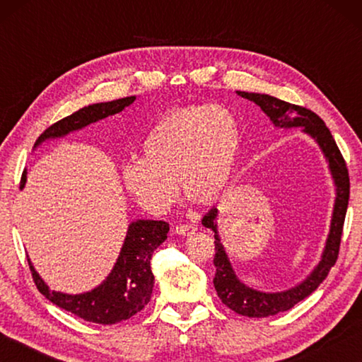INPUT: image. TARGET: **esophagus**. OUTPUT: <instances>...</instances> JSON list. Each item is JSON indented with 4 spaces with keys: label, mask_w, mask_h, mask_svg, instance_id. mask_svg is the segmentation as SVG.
Wrapping results in <instances>:
<instances>
[{
    "label": "esophagus",
    "mask_w": 362,
    "mask_h": 362,
    "mask_svg": "<svg viewBox=\"0 0 362 362\" xmlns=\"http://www.w3.org/2000/svg\"><path fill=\"white\" fill-rule=\"evenodd\" d=\"M194 231H198V225H194V223H180V225H175V233H177V235L188 236V235H193Z\"/></svg>",
    "instance_id": "esophagus-1"
}]
</instances>
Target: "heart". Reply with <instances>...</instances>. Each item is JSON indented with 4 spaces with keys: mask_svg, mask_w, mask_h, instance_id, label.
<instances>
[{
    "mask_svg": "<svg viewBox=\"0 0 362 362\" xmlns=\"http://www.w3.org/2000/svg\"><path fill=\"white\" fill-rule=\"evenodd\" d=\"M241 144L236 115L223 105H189L159 118L146 134L142 159L124 164L122 182L151 214L166 212L177 185L199 203H211L228 183Z\"/></svg>",
    "mask_w": 362,
    "mask_h": 362,
    "instance_id": "b5f03b06",
    "label": "heart"
}]
</instances>
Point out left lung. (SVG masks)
I'll use <instances>...</instances> for the list:
<instances>
[{
  "instance_id": "8db88e82",
  "label": "left lung",
  "mask_w": 362,
  "mask_h": 362,
  "mask_svg": "<svg viewBox=\"0 0 362 362\" xmlns=\"http://www.w3.org/2000/svg\"><path fill=\"white\" fill-rule=\"evenodd\" d=\"M238 95L244 97L250 102L259 105L276 127H302L305 134L316 140L321 151L326 156L329 163V170L332 174L335 185V204L330 220V231L326 241V247L322 250L321 260L316 268L306 276L302 283L296 287L283 291V292H260L252 287L241 283L233 272L228 255L225 252L223 244L220 243V236L217 231V207H214L203 217V225L206 228H211L216 235V255H214V265H216V276H214V287H216L217 296L222 302L236 311L238 315L249 317H267L273 316L283 311L291 310L293 305L302 302L310 293H313L330 272V268L335 265L337 257H339L340 241L343 223H345L348 199H350V177H348L346 163L343 159L341 153L337 146L332 134L324 124V121L311 110L298 105H292L289 102L279 100L276 97L268 94L257 93H244L236 90Z\"/></svg>"
}]
</instances>
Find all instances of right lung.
Here are the masks:
<instances>
[{"instance_id":"obj_1","label":"right lung","mask_w":362,"mask_h":362,"mask_svg":"<svg viewBox=\"0 0 362 362\" xmlns=\"http://www.w3.org/2000/svg\"><path fill=\"white\" fill-rule=\"evenodd\" d=\"M136 97H124V99L93 103L78 110L66 118L54 122L41 134L36 140L35 148L49 139H59L73 131H79L89 126L90 122L116 115L129 107ZM27 170H23L21 179V189L25 187ZM169 223L163 220H136L127 228L124 244L118 255L112 273L95 289L70 296L51 291L45 281L36 273L32 262L28 259L32 276L38 291L54 305L62 310L70 311L84 321L95 324H116L132 317L145 305L150 302L155 276L151 273L150 260L155 249L168 240Z\"/></svg>"}]
</instances>
